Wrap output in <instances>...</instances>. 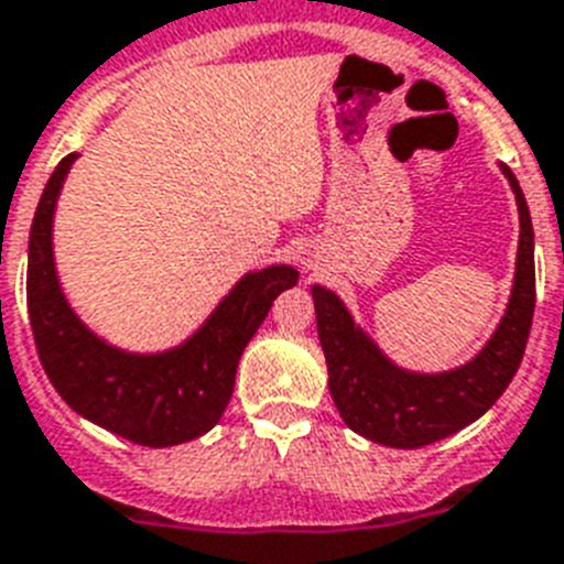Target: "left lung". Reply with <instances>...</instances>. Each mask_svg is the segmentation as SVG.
Here are the masks:
<instances>
[{
  "instance_id": "left-lung-1",
  "label": "left lung",
  "mask_w": 564,
  "mask_h": 564,
  "mask_svg": "<svg viewBox=\"0 0 564 564\" xmlns=\"http://www.w3.org/2000/svg\"><path fill=\"white\" fill-rule=\"evenodd\" d=\"M519 205V257L511 305L490 341L465 368L420 377L393 368L359 328L334 293L314 288L316 330L328 362L330 397L341 420L365 440L388 447H422L479 420L505 393L522 362L536 305L533 228L522 187L502 165Z\"/></svg>"
}]
</instances>
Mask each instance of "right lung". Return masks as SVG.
I'll list each match as a JSON object with an SVG mask.
<instances>
[{
  "label": "right lung",
  "instance_id": "add662e5",
  "mask_svg": "<svg viewBox=\"0 0 564 564\" xmlns=\"http://www.w3.org/2000/svg\"><path fill=\"white\" fill-rule=\"evenodd\" d=\"M74 159L65 156L51 173L28 245V316L42 368L67 405L122 440L144 447L196 440L225 413L245 345L300 271L273 264L248 273L182 348L159 356L110 348L76 319L53 271V208Z\"/></svg>",
  "mask_w": 564,
  "mask_h": 564
}]
</instances>
